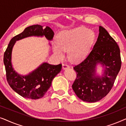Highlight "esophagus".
<instances>
[{
    "label": "esophagus",
    "instance_id": "esophagus-1",
    "mask_svg": "<svg viewBox=\"0 0 126 126\" xmlns=\"http://www.w3.org/2000/svg\"><path fill=\"white\" fill-rule=\"evenodd\" d=\"M63 69H65L69 68V65H68L66 63H63Z\"/></svg>",
    "mask_w": 126,
    "mask_h": 126
}]
</instances>
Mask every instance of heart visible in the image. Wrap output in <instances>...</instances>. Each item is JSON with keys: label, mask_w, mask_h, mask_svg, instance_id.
Returning a JSON list of instances; mask_svg holds the SVG:
<instances>
[{"label": "heart", "mask_w": 126, "mask_h": 126, "mask_svg": "<svg viewBox=\"0 0 126 126\" xmlns=\"http://www.w3.org/2000/svg\"><path fill=\"white\" fill-rule=\"evenodd\" d=\"M94 38V32L84 26L63 31L59 34L57 42L53 45V51L60 59H63L65 51L69 50L70 59L79 60L88 52Z\"/></svg>", "instance_id": "1"}]
</instances>
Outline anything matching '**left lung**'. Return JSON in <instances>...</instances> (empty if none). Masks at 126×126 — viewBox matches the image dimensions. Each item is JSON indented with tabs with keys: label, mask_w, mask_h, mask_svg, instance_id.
<instances>
[{
	"label": "left lung",
	"mask_w": 126,
	"mask_h": 126,
	"mask_svg": "<svg viewBox=\"0 0 126 126\" xmlns=\"http://www.w3.org/2000/svg\"><path fill=\"white\" fill-rule=\"evenodd\" d=\"M98 63L106 66L102 77L95 76ZM121 64L118 45L106 29L99 26V34L93 49L83 61L73 67L77 73L72 85L74 92L84 101L100 100L112 88Z\"/></svg>",
	"instance_id": "1"
}]
</instances>
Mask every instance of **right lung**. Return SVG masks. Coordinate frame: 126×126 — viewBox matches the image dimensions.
<instances>
[{
    "label": "right lung",
    "mask_w": 126,
    "mask_h": 126,
    "mask_svg": "<svg viewBox=\"0 0 126 126\" xmlns=\"http://www.w3.org/2000/svg\"><path fill=\"white\" fill-rule=\"evenodd\" d=\"M45 36L49 41L53 39L54 32L49 27L43 28L36 25L27 27L21 33L10 41L5 51L3 62L8 84L14 91L22 97L27 99H38L42 97L50 87L54 77L61 71L62 64L50 65L45 63L29 75L22 76L14 70L11 65V52L16 41L29 36Z\"/></svg>",
    "instance_id": "obj_1"
}]
</instances>
